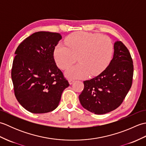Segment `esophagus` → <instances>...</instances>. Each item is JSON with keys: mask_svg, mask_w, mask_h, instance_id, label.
<instances>
[{"mask_svg": "<svg viewBox=\"0 0 146 146\" xmlns=\"http://www.w3.org/2000/svg\"><path fill=\"white\" fill-rule=\"evenodd\" d=\"M68 82H69V83H70V85H71V84H72V83L74 82H75V80H73V79H70V80H69V81H68Z\"/></svg>", "mask_w": 146, "mask_h": 146, "instance_id": "obj_1", "label": "esophagus"}]
</instances>
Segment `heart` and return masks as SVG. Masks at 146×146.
<instances>
[{"mask_svg":"<svg viewBox=\"0 0 146 146\" xmlns=\"http://www.w3.org/2000/svg\"><path fill=\"white\" fill-rule=\"evenodd\" d=\"M66 44H58L55 48L56 63L62 70H66L79 63L66 71L70 78L97 76L104 71L111 60L113 46L110 38L99 34L76 32L65 39Z\"/></svg>","mask_w":146,"mask_h":146,"instance_id":"heart-1","label":"heart"}]
</instances>
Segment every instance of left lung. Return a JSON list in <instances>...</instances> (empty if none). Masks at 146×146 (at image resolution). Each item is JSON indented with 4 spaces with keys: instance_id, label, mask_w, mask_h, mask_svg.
<instances>
[{
    "instance_id": "left-lung-1",
    "label": "left lung",
    "mask_w": 146,
    "mask_h": 146,
    "mask_svg": "<svg viewBox=\"0 0 146 146\" xmlns=\"http://www.w3.org/2000/svg\"><path fill=\"white\" fill-rule=\"evenodd\" d=\"M113 59L103 72L83 82L84 89L79 95L83 107L95 114L114 110L122 103L131 89L134 65L130 52L123 43H114Z\"/></svg>"
}]
</instances>
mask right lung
<instances>
[{
	"instance_id": "add662e5",
	"label": "right lung",
	"mask_w": 146,
	"mask_h": 146,
	"mask_svg": "<svg viewBox=\"0 0 146 146\" xmlns=\"http://www.w3.org/2000/svg\"><path fill=\"white\" fill-rule=\"evenodd\" d=\"M60 34L39 31L18 46L11 77L15 97L26 110L34 113L54 110L64 90L70 85L56 64L54 51Z\"/></svg>"
}]
</instances>
